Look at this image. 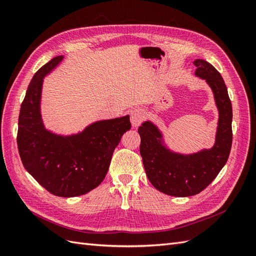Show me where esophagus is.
<instances>
[{
  "mask_svg": "<svg viewBox=\"0 0 256 256\" xmlns=\"http://www.w3.org/2000/svg\"><path fill=\"white\" fill-rule=\"evenodd\" d=\"M145 118V112L141 108H136L130 113V122L132 127L140 126Z\"/></svg>",
  "mask_w": 256,
  "mask_h": 256,
  "instance_id": "34e87169",
  "label": "esophagus"
}]
</instances>
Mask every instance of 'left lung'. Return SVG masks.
Wrapping results in <instances>:
<instances>
[{
  "label": "left lung",
  "mask_w": 256,
  "mask_h": 256,
  "mask_svg": "<svg viewBox=\"0 0 256 256\" xmlns=\"http://www.w3.org/2000/svg\"><path fill=\"white\" fill-rule=\"evenodd\" d=\"M196 76L210 86L219 112L214 145L209 150L182 154L170 150L162 134L150 120L138 127L140 154L147 177L154 188L172 196H191L203 191L226 166L233 132V111L226 85L220 72L204 60H196Z\"/></svg>",
  "instance_id": "1"
}]
</instances>
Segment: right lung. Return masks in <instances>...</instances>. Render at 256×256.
<instances>
[{"mask_svg":"<svg viewBox=\"0 0 256 256\" xmlns=\"http://www.w3.org/2000/svg\"><path fill=\"white\" fill-rule=\"evenodd\" d=\"M63 58H53L30 81L21 104L17 144L23 166L38 184L56 196L74 198L102 184L115 147L131 124L126 115L92 122L72 136L46 129L40 114L42 82Z\"/></svg>","mask_w":256,"mask_h":256,"instance_id":"1","label":"right lung"}]
</instances>
